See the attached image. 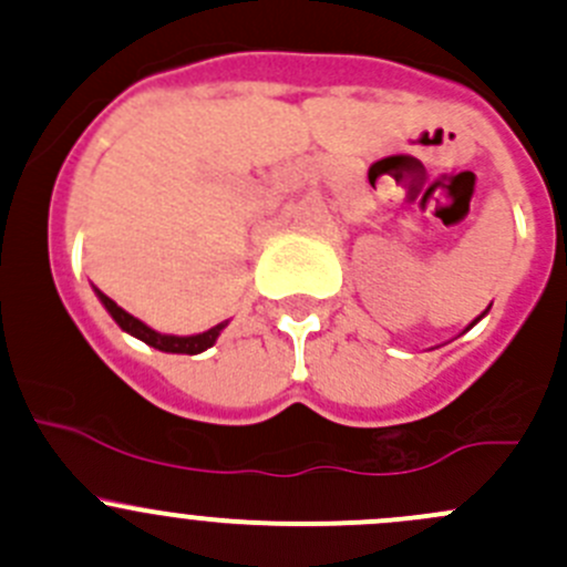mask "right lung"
<instances>
[{
	"mask_svg": "<svg viewBox=\"0 0 567 567\" xmlns=\"http://www.w3.org/2000/svg\"><path fill=\"white\" fill-rule=\"evenodd\" d=\"M99 299L104 301L109 316L117 320L120 329H125V331H128V334L140 337L142 342H147V346L158 348V351H167V353H199V351H205V348L214 346L216 337H219V331L225 329V323H219V326H214V329L203 331V334H194V337L158 334V331H153L151 326H145V323H142V320H136L134 316H128V312H125L123 307L114 305V301L109 299L106 293H101V290H99Z\"/></svg>",
	"mask_w": 567,
	"mask_h": 567,
	"instance_id": "obj_1",
	"label": "right lung"
}]
</instances>
